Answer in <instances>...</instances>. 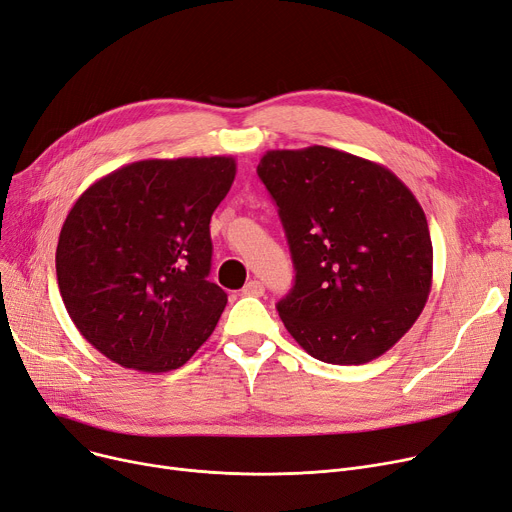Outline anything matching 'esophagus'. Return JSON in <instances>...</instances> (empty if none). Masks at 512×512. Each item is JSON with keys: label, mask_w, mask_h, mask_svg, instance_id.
Returning <instances> with one entry per match:
<instances>
[{"label": "esophagus", "mask_w": 512, "mask_h": 512, "mask_svg": "<svg viewBox=\"0 0 512 512\" xmlns=\"http://www.w3.org/2000/svg\"><path fill=\"white\" fill-rule=\"evenodd\" d=\"M243 294L246 296H254V298H258V296H262L264 294V285L260 283V281H256V279H252V281H248L246 285H243Z\"/></svg>", "instance_id": "esophagus-1"}]
</instances>
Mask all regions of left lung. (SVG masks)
I'll use <instances>...</instances> for the list:
<instances>
[{
  "label": "left lung",
  "mask_w": 512,
  "mask_h": 512,
  "mask_svg": "<svg viewBox=\"0 0 512 512\" xmlns=\"http://www.w3.org/2000/svg\"><path fill=\"white\" fill-rule=\"evenodd\" d=\"M287 235L294 289L277 304L316 360L364 364L415 325L433 279L427 218L383 164L325 145L269 150L258 164Z\"/></svg>",
  "instance_id": "obj_1"
}]
</instances>
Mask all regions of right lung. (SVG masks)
<instances>
[{
  "label": "right lung",
  "mask_w": 512,
  "mask_h": 512,
  "mask_svg": "<svg viewBox=\"0 0 512 512\" xmlns=\"http://www.w3.org/2000/svg\"><path fill=\"white\" fill-rule=\"evenodd\" d=\"M237 173L231 156L154 158L112 170L70 208L56 250L72 323L106 358L175 371L227 306L208 281L210 218Z\"/></svg>",
  "instance_id": "obj_1"
}]
</instances>
